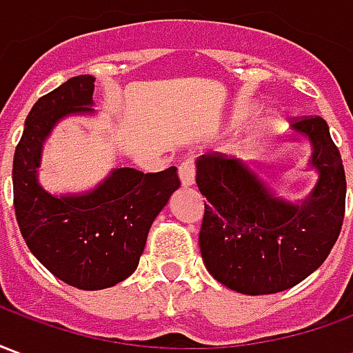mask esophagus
Segmentation results:
<instances>
[{"instance_id":"obj_1","label":"esophagus","mask_w":353,"mask_h":353,"mask_svg":"<svg viewBox=\"0 0 353 353\" xmlns=\"http://www.w3.org/2000/svg\"><path fill=\"white\" fill-rule=\"evenodd\" d=\"M179 177H181V183L185 187H189V185L194 183V177H196V164L192 159H187V161L181 162V166H179Z\"/></svg>"}]
</instances>
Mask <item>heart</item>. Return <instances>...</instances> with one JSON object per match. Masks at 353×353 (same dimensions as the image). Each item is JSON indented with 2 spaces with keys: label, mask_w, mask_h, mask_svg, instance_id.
<instances>
[{
  "label": "heart",
  "mask_w": 353,
  "mask_h": 353,
  "mask_svg": "<svg viewBox=\"0 0 353 353\" xmlns=\"http://www.w3.org/2000/svg\"><path fill=\"white\" fill-rule=\"evenodd\" d=\"M244 119H245V117L240 115V117H238V119H236V121H238V123H242V121H244Z\"/></svg>",
  "instance_id": "heart-1"
}]
</instances>
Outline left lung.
I'll return each instance as SVG.
<instances>
[{"label": "left lung", "instance_id": "1", "mask_svg": "<svg viewBox=\"0 0 353 353\" xmlns=\"http://www.w3.org/2000/svg\"><path fill=\"white\" fill-rule=\"evenodd\" d=\"M312 141L319 181L301 206L274 196L244 162L202 157L196 185L206 196L200 252L208 272L244 295H270L303 281L333 250L346 210V176L329 126L316 115L293 117Z\"/></svg>", "mask_w": 353, "mask_h": 353}]
</instances>
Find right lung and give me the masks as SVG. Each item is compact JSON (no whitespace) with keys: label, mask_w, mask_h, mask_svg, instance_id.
I'll list each match as a JSON object with an SVG mask.
<instances>
[{"label":"right lung","mask_w":353,"mask_h":353,"mask_svg":"<svg viewBox=\"0 0 353 353\" xmlns=\"http://www.w3.org/2000/svg\"><path fill=\"white\" fill-rule=\"evenodd\" d=\"M94 77L77 75L45 94L28 113L12 161L14 214L22 238L49 272L85 291L126 280L139 263L147 232L181 185L176 166L162 172L117 168L81 196H52L37 183L41 147L70 113L90 111Z\"/></svg>","instance_id":"1"}]
</instances>
